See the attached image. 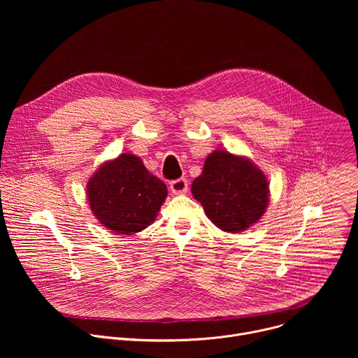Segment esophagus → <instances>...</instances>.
Masks as SVG:
<instances>
[{
    "label": "esophagus",
    "mask_w": 358,
    "mask_h": 358,
    "mask_svg": "<svg viewBox=\"0 0 358 358\" xmlns=\"http://www.w3.org/2000/svg\"><path fill=\"white\" fill-rule=\"evenodd\" d=\"M170 188L174 194H184L188 189V181L187 178H177L170 182Z\"/></svg>",
    "instance_id": "obj_1"
}]
</instances>
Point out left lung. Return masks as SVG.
Masks as SVG:
<instances>
[{"instance_id":"obj_1","label":"left lung","mask_w":358,"mask_h":358,"mask_svg":"<svg viewBox=\"0 0 358 358\" xmlns=\"http://www.w3.org/2000/svg\"><path fill=\"white\" fill-rule=\"evenodd\" d=\"M191 191L207 217L227 232H241L253 225L265 214L269 201L264 173L227 150L211 152Z\"/></svg>"}]
</instances>
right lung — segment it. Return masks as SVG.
Returning a JSON list of instances; mask_svg holds the SVG:
<instances>
[{"mask_svg":"<svg viewBox=\"0 0 358 358\" xmlns=\"http://www.w3.org/2000/svg\"><path fill=\"white\" fill-rule=\"evenodd\" d=\"M166 196V184L148 173L137 156L126 152L105 163L87 182L94 217L122 235L147 228L157 217Z\"/></svg>","mask_w":358,"mask_h":358,"instance_id":"obj_1","label":"right lung"}]
</instances>
